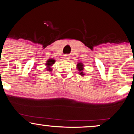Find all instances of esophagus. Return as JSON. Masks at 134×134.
I'll list each match as a JSON object with an SVG mask.
<instances>
[{
	"label": "esophagus",
	"instance_id": "esophagus-1",
	"mask_svg": "<svg viewBox=\"0 0 134 134\" xmlns=\"http://www.w3.org/2000/svg\"><path fill=\"white\" fill-rule=\"evenodd\" d=\"M64 59H69V55L66 54V55H64Z\"/></svg>",
	"mask_w": 134,
	"mask_h": 134
}]
</instances>
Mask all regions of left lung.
I'll return each mask as SVG.
<instances>
[{
  "mask_svg": "<svg viewBox=\"0 0 134 134\" xmlns=\"http://www.w3.org/2000/svg\"><path fill=\"white\" fill-rule=\"evenodd\" d=\"M77 66L78 70H79V74H80V75H82V76L85 75L84 73H83V64L80 62V63L77 64Z\"/></svg>",
  "mask_w": 134,
  "mask_h": 134,
  "instance_id": "8db88e82",
  "label": "left lung"
}]
</instances>
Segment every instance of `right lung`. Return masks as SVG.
Listing matches in <instances>:
<instances>
[{"mask_svg":"<svg viewBox=\"0 0 134 134\" xmlns=\"http://www.w3.org/2000/svg\"><path fill=\"white\" fill-rule=\"evenodd\" d=\"M55 60L54 59H49L48 60H47L46 64L47 66V68L46 69L47 70V71H52V69L51 67V66L53 65V64L55 63Z\"/></svg>","mask_w":134,"mask_h":134,"instance_id":"right-lung-1","label":"right lung"}]
</instances>
